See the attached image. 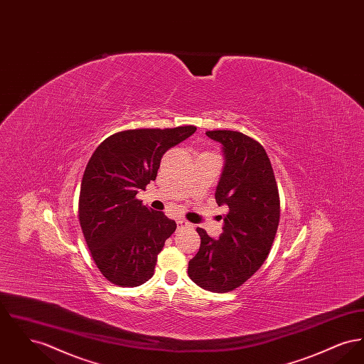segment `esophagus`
<instances>
[{
    "instance_id": "34e87169",
    "label": "esophagus",
    "mask_w": 364,
    "mask_h": 364,
    "mask_svg": "<svg viewBox=\"0 0 364 364\" xmlns=\"http://www.w3.org/2000/svg\"><path fill=\"white\" fill-rule=\"evenodd\" d=\"M177 226H178V228H188V226H191V224L190 223H187L186 220H178V221H177Z\"/></svg>"
}]
</instances>
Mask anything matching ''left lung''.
Masks as SVG:
<instances>
[{
  "label": "left lung",
  "instance_id": "obj_1",
  "mask_svg": "<svg viewBox=\"0 0 364 364\" xmlns=\"http://www.w3.org/2000/svg\"><path fill=\"white\" fill-rule=\"evenodd\" d=\"M206 135L223 149L215 200L228 214L217 240L196 229L200 247L188 263V276L206 291L225 294L255 274L267 258L277 233L279 198L270 159L258 141L225 129Z\"/></svg>",
  "mask_w": 364,
  "mask_h": 364
}]
</instances>
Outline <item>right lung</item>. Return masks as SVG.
Listing matches in <instances>:
<instances>
[{
	"mask_svg": "<svg viewBox=\"0 0 364 364\" xmlns=\"http://www.w3.org/2000/svg\"><path fill=\"white\" fill-rule=\"evenodd\" d=\"M196 127L129 129L95 149L80 186L79 221L91 257L106 279L139 287L154 274L156 257L176 223L141 205L140 190L156 180L161 158Z\"/></svg>",
	"mask_w": 364,
	"mask_h": 364,
	"instance_id": "add662e5",
	"label": "right lung"
}]
</instances>
